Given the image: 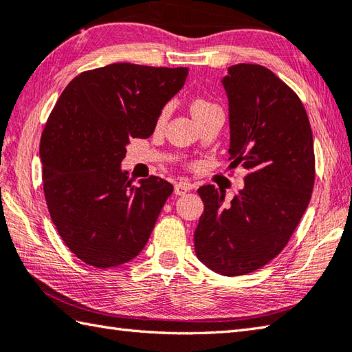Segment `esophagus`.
Returning a JSON list of instances; mask_svg holds the SVG:
<instances>
[{
	"label": "esophagus",
	"instance_id": "esophagus-1",
	"mask_svg": "<svg viewBox=\"0 0 352 352\" xmlns=\"http://www.w3.org/2000/svg\"><path fill=\"white\" fill-rule=\"evenodd\" d=\"M191 188H193V184H190V182H179V184L175 185V193L177 196H182V195L187 193V191L191 190Z\"/></svg>",
	"mask_w": 352,
	"mask_h": 352
}]
</instances>
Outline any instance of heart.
<instances>
[{"label": "heart", "mask_w": 352, "mask_h": 352, "mask_svg": "<svg viewBox=\"0 0 352 352\" xmlns=\"http://www.w3.org/2000/svg\"><path fill=\"white\" fill-rule=\"evenodd\" d=\"M216 107H217L216 104H213L211 101H208V99L201 98V96L193 98V99H191V102H190V111H191V115H193L195 119L201 118L205 113H208L210 110H213ZM167 113H168L167 107L161 110V113H159V116H157V125H162L165 122V119H167Z\"/></svg>", "instance_id": "heart-1"}]
</instances>
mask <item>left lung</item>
Returning <instances> with one entry per match:
<instances>
[{"instance_id": "8db88e82", "label": "left lung", "mask_w": 352, "mask_h": 352, "mask_svg": "<svg viewBox=\"0 0 352 352\" xmlns=\"http://www.w3.org/2000/svg\"><path fill=\"white\" fill-rule=\"evenodd\" d=\"M230 107V168L248 170L230 204L223 190H197L204 213L195 231L199 261L223 276L262 268L287 247L316 177L313 131L302 101L258 64H236L222 79Z\"/></svg>"}]
</instances>
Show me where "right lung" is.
<instances>
[{
	"label": "right lung",
	"instance_id": "right-lung-1",
	"mask_svg": "<svg viewBox=\"0 0 352 352\" xmlns=\"http://www.w3.org/2000/svg\"><path fill=\"white\" fill-rule=\"evenodd\" d=\"M187 75L110 64L79 73L53 107L39 142L44 196L59 236L87 265L118 267L147 243L173 185L157 176L133 185L121 162L131 138L153 135Z\"/></svg>",
	"mask_w": 352,
	"mask_h": 352
}]
</instances>
